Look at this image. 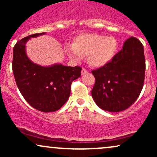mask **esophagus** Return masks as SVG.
Listing matches in <instances>:
<instances>
[{"instance_id": "1", "label": "esophagus", "mask_w": 157, "mask_h": 157, "mask_svg": "<svg viewBox=\"0 0 157 157\" xmlns=\"http://www.w3.org/2000/svg\"><path fill=\"white\" fill-rule=\"evenodd\" d=\"M87 73H88L87 69H86V68H82V71H81V74H82V75H86V74H87Z\"/></svg>"}]
</instances>
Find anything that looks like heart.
I'll list each match as a JSON object with an SVG mask.
<instances>
[{
	"label": "heart",
	"mask_w": 157,
	"mask_h": 157,
	"mask_svg": "<svg viewBox=\"0 0 157 157\" xmlns=\"http://www.w3.org/2000/svg\"><path fill=\"white\" fill-rule=\"evenodd\" d=\"M118 48L113 36L82 33L74 39L73 44H66L65 51L70 58L80 60L88 55V62L94 67H100L111 60Z\"/></svg>",
	"instance_id": "1"
}]
</instances>
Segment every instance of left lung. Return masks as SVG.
<instances>
[{
	"instance_id": "obj_1",
	"label": "left lung",
	"mask_w": 157,
	"mask_h": 157,
	"mask_svg": "<svg viewBox=\"0 0 157 157\" xmlns=\"http://www.w3.org/2000/svg\"><path fill=\"white\" fill-rule=\"evenodd\" d=\"M145 60L142 43L131 37L110 62L93 70L91 95L100 109L110 112L127 109L140 96L145 80Z\"/></svg>"
}]
</instances>
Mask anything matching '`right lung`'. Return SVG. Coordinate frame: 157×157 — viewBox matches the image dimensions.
<instances>
[{"instance_id":"obj_1","label":"right lung","mask_w":157,"mask_h":157,"mask_svg":"<svg viewBox=\"0 0 157 157\" xmlns=\"http://www.w3.org/2000/svg\"><path fill=\"white\" fill-rule=\"evenodd\" d=\"M37 33L24 37L13 48L12 71L20 92L34 109L43 112L59 110L68 100L71 82L81 75L80 66L55 64L44 67L32 63L26 54V43Z\"/></svg>"}]
</instances>
